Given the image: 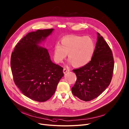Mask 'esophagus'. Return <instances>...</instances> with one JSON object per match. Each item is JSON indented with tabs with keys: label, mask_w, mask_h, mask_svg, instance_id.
Returning a JSON list of instances; mask_svg holds the SVG:
<instances>
[{
	"label": "esophagus",
	"mask_w": 129,
	"mask_h": 129,
	"mask_svg": "<svg viewBox=\"0 0 129 129\" xmlns=\"http://www.w3.org/2000/svg\"><path fill=\"white\" fill-rule=\"evenodd\" d=\"M70 71V70L69 69H66V68H64V69H63V73H64V74H65L66 73H67V72H68Z\"/></svg>",
	"instance_id": "esophagus-1"
}]
</instances>
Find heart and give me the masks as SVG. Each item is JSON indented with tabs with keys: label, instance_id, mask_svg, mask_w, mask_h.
I'll return each mask as SVG.
<instances>
[{
	"label": "heart",
	"instance_id": "obj_1",
	"mask_svg": "<svg viewBox=\"0 0 129 129\" xmlns=\"http://www.w3.org/2000/svg\"><path fill=\"white\" fill-rule=\"evenodd\" d=\"M95 48L93 40L89 36H66L62 39L61 45L57 44L54 46V59L57 63H62L68 53L70 62L75 67H82L90 62Z\"/></svg>",
	"mask_w": 129,
	"mask_h": 129
}]
</instances>
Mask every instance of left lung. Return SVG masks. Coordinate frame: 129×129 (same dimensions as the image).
<instances>
[{"instance_id":"1","label":"left lung","mask_w":129,"mask_h":129,"mask_svg":"<svg viewBox=\"0 0 129 129\" xmlns=\"http://www.w3.org/2000/svg\"><path fill=\"white\" fill-rule=\"evenodd\" d=\"M95 51L91 61L73 70L77 80L72 88L74 95L85 102L96 98L109 85L112 79L114 61L107 43L99 33Z\"/></svg>"}]
</instances>
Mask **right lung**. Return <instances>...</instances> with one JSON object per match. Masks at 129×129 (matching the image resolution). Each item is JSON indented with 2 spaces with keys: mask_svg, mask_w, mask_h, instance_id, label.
<instances>
[{
  "mask_svg": "<svg viewBox=\"0 0 129 129\" xmlns=\"http://www.w3.org/2000/svg\"><path fill=\"white\" fill-rule=\"evenodd\" d=\"M54 29L31 31L16 45L11 57L14 81L27 98L42 102L55 92L64 76L63 68L51 60L48 51L40 46Z\"/></svg>",
  "mask_w": 129,
  "mask_h": 129,
  "instance_id": "right-lung-1",
  "label": "right lung"
}]
</instances>
